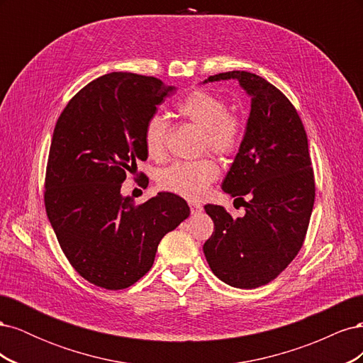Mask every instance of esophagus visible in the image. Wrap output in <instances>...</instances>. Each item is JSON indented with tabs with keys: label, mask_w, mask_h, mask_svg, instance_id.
I'll return each instance as SVG.
<instances>
[{
	"label": "esophagus",
	"mask_w": 363,
	"mask_h": 363,
	"mask_svg": "<svg viewBox=\"0 0 363 363\" xmlns=\"http://www.w3.org/2000/svg\"><path fill=\"white\" fill-rule=\"evenodd\" d=\"M189 207H191V212L192 213H196V212H200L201 211V208H203V206L200 204V203H189Z\"/></svg>",
	"instance_id": "esophagus-1"
}]
</instances>
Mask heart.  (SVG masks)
Here are the masks:
<instances>
[{
  "instance_id": "1",
  "label": "heart",
  "mask_w": 363,
  "mask_h": 363,
  "mask_svg": "<svg viewBox=\"0 0 363 363\" xmlns=\"http://www.w3.org/2000/svg\"><path fill=\"white\" fill-rule=\"evenodd\" d=\"M177 113L183 121L200 127V148L211 150L216 156L233 157L244 139V123L235 112L227 111L221 96L206 91L195 89L186 95L177 106ZM171 131L169 121L155 113L144 127V147L148 156L160 159L167 150ZM219 168L211 156L189 162H175L157 174L159 188L183 196L186 200H199L218 179Z\"/></svg>"
}]
</instances>
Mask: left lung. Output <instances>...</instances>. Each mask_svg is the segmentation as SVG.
<instances>
[{"label": "left lung", "mask_w": 363, "mask_h": 363, "mask_svg": "<svg viewBox=\"0 0 363 363\" xmlns=\"http://www.w3.org/2000/svg\"><path fill=\"white\" fill-rule=\"evenodd\" d=\"M230 79L251 95V112L223 189L244 201L245 215L233 218L223 206L206 204L215 227L203 251L218 279L252 289L276 279L301 250L315 177L304 125L286 95L247 71L215 74L207 80Z\"/></svg>", "instance_id": "obj_1"}]
</instances>
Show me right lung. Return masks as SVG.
I'll return each mask as SVG.
<instances>
[{
  "label": "right lung",
  "mask_w": 363,
  "mask_h": 363,
  "mask_svg": "<svg viewBox=\"0 0 363 363\" xmlns=\"http://www.w3.org/2000/svg\"><path fill=\"white\" fill-rule=\"evenodd\" d=\"M171 91L156 77L111 72L77 92L56 123L43 201L65 256L95 286L135 284L162 238L191 213L169 192L142 204L121 195L127 171L148 157L147 119Z\"/></svg>",
  "instance_id": "right-lung-1"
}]
</instances>
